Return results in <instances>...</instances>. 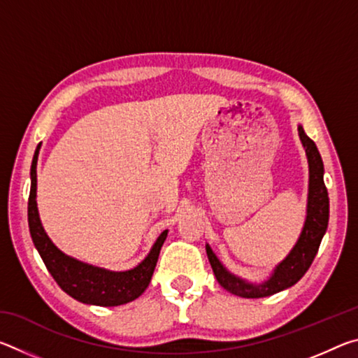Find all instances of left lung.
Returning <instances> with one entry per match:
<instances>
[{"label":"left lung","instance_id":"obj_1","mask_svg":"<svg viewBox=\"0 0 358 358\" xmlns=\"http://www.w3.org/2000/svg\"><path fill=\"white\" fill-rule=\"evenodd\" d=\"M299 136L303 147H305L308 166H310L306 220L292 251L287 254L282 262L275 266L273 273L268 280L260 284H252L241 280V278L232 275L224 268V265L216 257L213 250L208 245L205 246L217 282L230 294L243 296V299H262V296L281 292V290L299 282L301 276L311 266L314 257H316L320 241H322L327 226H329V192H327L324 183V162L316 143L305 134L301 126H299Z\"/></svg>","mask_w":358,"mask_h":358}]
</instances>
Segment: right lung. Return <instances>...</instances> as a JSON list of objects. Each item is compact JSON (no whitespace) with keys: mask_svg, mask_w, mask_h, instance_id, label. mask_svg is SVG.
Wrapping results in <instances>:
<instances>
[{"mask_svg":"<svg viewBox=\"0 0 358 358\" xmlns=\"http://www.w3.org/2000/svg\"><path fill=\"white\" fill-rule=\"evenodd\" d=\"M39 148L34 151L31 162V189L28 199V226L31 234L36 250L41 254L42 260L47 266L48 273L62 287L66 294L71 295L77 301L87 303L96 306H120L129 303L141 296L148 287L153 276L155 266L159 257L161 246L164 245L167 230H164L153 248L147 254L141 264L134 268L126 271H110L101 266L80 262L71 256H66L63 251L52 243L44 227L41 224L38 203H36V186H38V166Z\"/></svg>","mask_w":358,"mask_h":358,"instance_id":"right-lung-1","label":"right lung"}]
</instances>
